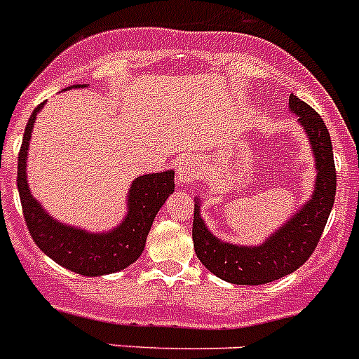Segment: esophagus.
<instances>
[{"label": "esophagus", "instance_id": "34e87169", "mask_svg": "<svg viewBox=\"0 0 359 359\" xmlns=\"http://www.w3.org/2000/svg\"><path fill=\"white\" fill-rule=\"evenodd\" d=\"M199 163L194 156H185L177 167V182L183 183V185H190L199 174Z\"/></svg>", "mask_w": 359, "mask_h": 359}]
</instances>
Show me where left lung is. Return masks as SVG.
I'll return each mask as SVG.
<instances>
[{
    "instance_id": "1",
    "label": "left lung",
    "mask_w": 359,
    "mask_h": 359,
    "mask_svg": "<svg viewBox=\"0 0 359 359\" xmlns=\"http://www.w3.org/2000/svg\"><path fill=\"white\" fill-rule=\"evenodd\" d=\"M288 107L306 131L315 156V187L311 197L297 213L259 245H236L217 238L201 217V201L196 197L192 238L197 258L217 278L233 285H265L297 271L317 248L337 194L333 146L320 115L290 94Z\"/></svg>"
}]
</instances>
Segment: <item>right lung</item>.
Wrapping results in <instances>:
<instances>
[{"instance_id":"add662e5","label":"right lung","mask_w":359,"mask_h":359,"mask_svg":"<svg viewBox=\"0 0 359 359\" xmlns=\"http://www.w3.org/2000/svg\"><path fill=\"white\" fill-rule=\"evenodd\" d=\"M72 87L78 88L87 85ZM42 107L44 103L39 104L34 114L29 115L18 160V189L29 235L44 255L76 274L96 278L130 267L142 255L154 217L167 201V197L174 192V170L144 174L137 177L128 192V213L123 222L114 229L92 233L83 228L58 222L32 196L26 180L29 139L35 117Z\"/></svg>"}]
</instances>
